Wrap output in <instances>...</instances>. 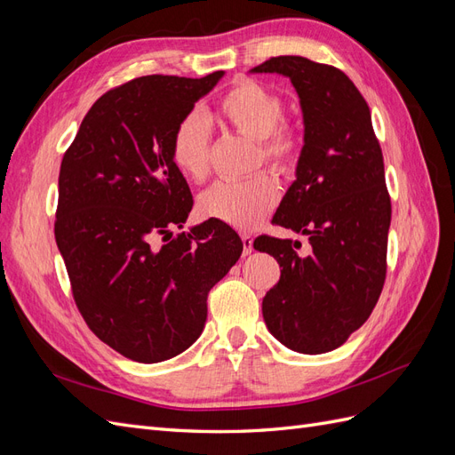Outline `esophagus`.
Masks as SVG:
<instances>
[{
	"label": "esophagus",
	"mask_w": 455,
	"mask_h": 455,
	"mask_svg": "<svg viewBox=\"0 0 455 455\" xmlns=\"http://www.w3.org/2000/svg\"><path fill=\"white\" fill-rule=\"evenodd\" d=\"M241 241H243V256H249L252 252V237L251 235H241Z\"/></svg>",
	"instance_id": "esophagus-1"
}]
</instances>
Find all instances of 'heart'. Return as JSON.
Instances as JSON below:
<instances>
[{
    "label": "heart",
    "instance_id": "obj_1",
    "mask_svg": "<svg viewBox=\"0 0 455 455\" xmlns=\"http://www.w3.org/2000/svg\"><path fill=\"white\" fill-rule=\"evenodd\" d=\"M218 116L229 129L256 142L254 167L261 163L281 176L292 174L304 151V131L286 119L283 96L256 79H241L218 102ZM212 132L206 117L191 109L174 125L171 157L191 182H203L211 172ZM279 201V186L267 172L243 182H218L197 201L199 214L249 231L264 220Z\"/></svg>",
    "mask_w": 455,
    "mask_h": 455
}]
</instances>
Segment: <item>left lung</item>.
Returning <instances> with one entry per match:
<instances>
[{"label": "left lung", "mask_w": 455, "mask_h": 455, "mask_svg": "<svg viewBox=\"0 0 455 455\" xmlns=\"http://www.w3.org/2000/svg\"><path fill=\"white\" fill-rule=\"evenodd\" d=\"M256 74L291 77L304 112L296 180L273 216L309 239L261 235L254 249L279 261L281 279L261 301L269 332L288 349L339 347L374 311L387 273L391 197L364 96L339 68L271 57Z\"/></svg>", "instance_id": "obj_1"}]
</instances>
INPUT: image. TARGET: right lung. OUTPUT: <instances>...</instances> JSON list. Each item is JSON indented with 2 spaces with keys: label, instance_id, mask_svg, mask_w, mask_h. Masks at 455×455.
Returning <instances> with one entry per match:
<instances>
[{
  "label": "right lung",
  "instance_id": "obj_1",
  "mask_svg": "<svg viewBox=\"0 0 455 455\" xmlns=\"http://www.w3.org/2000/svg\"><path fill=\"white\" fill-rule=\"evenodd\" d=\"M222 76H144L109 89L62 157L54 239L76 306L96 338L136 363L172 359L201 336L211 288L243 252L220 220L172 235L194 197L171 136Z\"/></svg>",
  "mask_w": 455,
  "mask_h": 455
}]
</instances>
